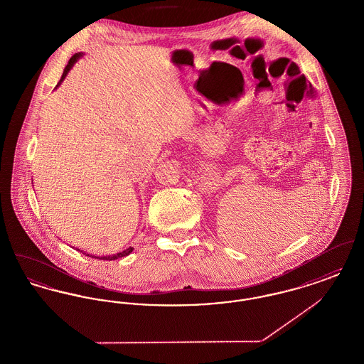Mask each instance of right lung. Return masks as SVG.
<instances>
[{
  "instance_id": "1",
  "label": "right lung",
  "mask_w": 364,
  "mask_h": 364,
  "mask_svg": "<svg viewBox=\"0 0 364 364\" xmlns=\"http://www.w3.org/2000/svg\"><path fill=\"white\" fill-rule=\"evenodd\" d=\"M83 55V53H76V54H73L72 57L70 58V61H68V64H67V67H65V70H64V72H63V76H61V79H60V82H58V85H57V87L60 86L61 85V82L65 79V76L68 75V72H70V68L73 67V64L80 58ZM132 247H129V248H127V250H124L122 252H117V254H114V255H109V257H102V258H100V259H104V260H114V259H119V258H122V257H127V255H129L131 252H132ZM79 251V250H77ZM82 252V251H80ZM86 254V252H85ZM87 257H91V258H95V259H98L97 257H94V255H90V254H87Z\"/></svg>"
}]
</instances>
